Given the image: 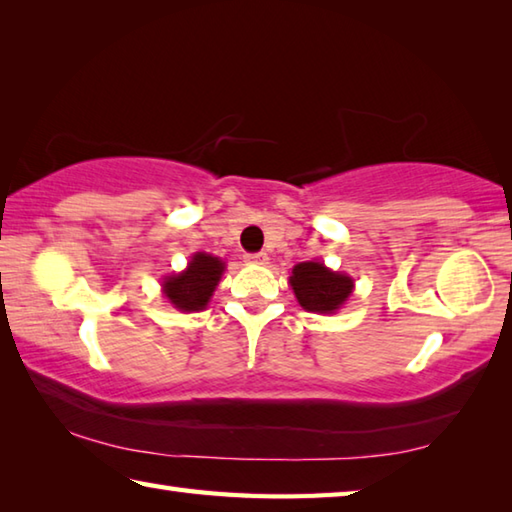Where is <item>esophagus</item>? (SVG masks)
Returning a JSON list of instances; mask_svg holds the SVG:
<instances>
[{"instance_id":"obj_1","label":"esophagus","mask_w":512,"mask_h":512,"mask_svg":"<svg viewBox=\"0 0 512 512\" xmlns=\"http://www.w3.org/2000/svg\"><path fill=\"white\" fill-rule=\"evenodd\" d=\"M246 262L248 264H266L268 262V255L266 253H248L246 255Z\"/></svg>"}]
</instances>
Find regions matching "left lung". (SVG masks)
<instances>
[{
  "label": "left lung",
  "instance_id": "1",
  "mask_svg": "<svg viewBox=\"0 0 512 512\" xmlns=\"http://www.w3.org/2000/svg\"><path fill=\"white\" fill-rule=\"evenodd\" d=\"M291 286L306 311L333 313L351 295V277L333 273L320 262H302L293 268Z\"/></svg>",
  "mask_w": 512,
  "mask_h": 512
}]
</instances>
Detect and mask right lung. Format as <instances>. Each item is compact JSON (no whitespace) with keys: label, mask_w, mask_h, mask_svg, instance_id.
I'll return each mask as SVG.
<instances>
[{"label":"right lung","mask_w":512,"mask_h":512,"mask_svg":"<svg viewBox=\"0 0 512 512\" xmlns=\"http://www.w3.org/2000/svg\"><path fill=\"white\" fill-rule=\"evenodd\" d=\"M221 273H224L221 259L197 253L183 273L165 277V297L181 311H203L221 280Z\"/></svg>","instance_id":"add662e5"}]
</instances>
